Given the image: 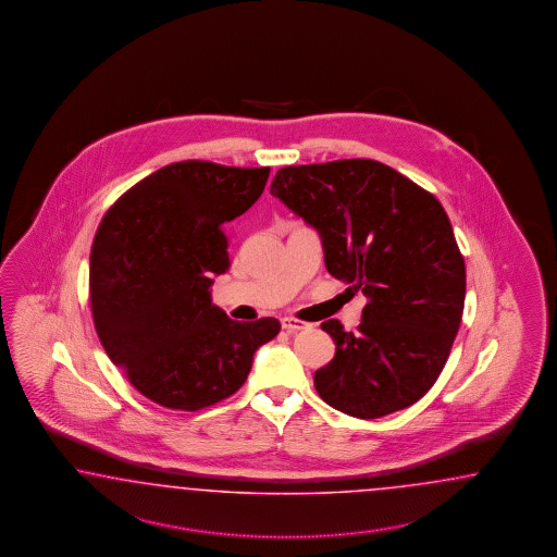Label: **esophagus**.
Returning a JSON list of instances; mask_svg holds the SVG:
<instances>
[{"label":"esophagus","instance_id":"34e87169","mask_svg":"<svg viewBox=\"0 0 557 557\" xmlns=\"http://www.w3.org/2000/svg\"><path fill=\"white\" fill-rule=\"evenodd\" d=\"M312 324L308 322L298 321V319H292V317H284L282 319V329L287 333H294V331H308Z\"/></svg>","mask_w":557,"mask_h":557}]
</instances>
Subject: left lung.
<instances>
[{
  "label": "left lung",
  "mask_w": 557,
  "mask_h": 557,
  "mask_svg": "<svg viewBox=\"0 0 557 557\" xmlns=\"http://www.w3.org/2000/svg\"><path fill=\"white\" fill-rule=\"evenodd\" d=\"M271 196L321 235L329 273L368 298L355 335L322 322L337 351L314 371L319 396L357 419L421 400L466 300L463 257L437 198L371 159L280 169Z\"/></svg>",
  "instance_id": "left-lung-1"
}]
</instances>
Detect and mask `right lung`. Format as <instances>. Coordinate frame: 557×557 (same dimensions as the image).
Listing matches in <instances>:
<instances>
[{
  "label": "right lung",
  "mask_w": 557,
  "mask_h": 557,
  "mask_svg": "<svg viewBox=\"0 0 557 557\" xmlns=\"http://www.w3.org/2000/svg\"><path fill=\"white\" fill-rule=\"evenodd\" d=\"M270 168L184 161L131 187L101 220L89 304L101 345L157 405L200 410L233 396L277 319L236 322L212 304L228 270L222 226L263 194Z\"/></svg>",
  "instance_id": "obj_1"
}]
</instances>
